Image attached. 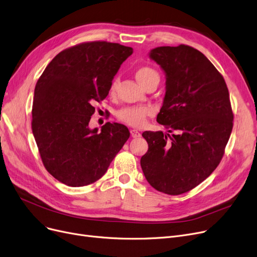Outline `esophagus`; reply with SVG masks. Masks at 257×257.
<instances>
[{
	"instance_id": "34e87169",
	"label": "esophagus",
	"mask_w": 257,
	"mask_h": 257,
	"mask_svg": "<svg viewBox=\"0 0 257 257\" xmlns=\"http://www.w3.org/2000/svg\"><path fill=\"white\" fill-rule=\"evenodd\" d=\"M130 133H131V137L135 138V139L141 137V133H140L138 130H136V129H131V130H130Z\"/></svg>"
}]
</instances>
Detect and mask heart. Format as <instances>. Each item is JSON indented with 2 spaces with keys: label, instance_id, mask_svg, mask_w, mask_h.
Masks as SVG:
<instances>
[{
  "label": "heart",
  "instance_id": "heart-1",
  "mask_svg": "<svg viewBox=\"0 0 257 257\" xmlns=\"http://www.w3.org/2000/svg\"><path fill=\"white\" fill-rule=\"evenodd\" d=\"M158 74L155 72V70L149 68V67H142L140 68L137 73H136V77L140 84L144 83L146 80H148L150 76ZM116 85H117V80H114L112 85H111V92H114L116 89ZM152 112V110L150 107H128V108H124L119 110L117 112V117L119 120H121L122 122H125L127 125L133 126V127H140L142 126L145 119L148 115H150Z\"/></svg>",
  "mask_w": 257,
  "mask_h": 257
}]
</instances>
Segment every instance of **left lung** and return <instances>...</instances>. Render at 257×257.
Listing matches in <instances>:
<instances>
[{
	"label": "left lung",
	"instance_id": "1",
	"mask_svg": "<svg viewBox=\"0 0 257 257\" xmlns=\"http://www.w3.org/2000/svg\"><path fill=\"white\" fill-rule=\"evenodd\" d=\"M149 58L166 76L159 124L168 131H145L148 151L141 166L158 191L178 195L204 182L218 166L233 127L224 77L205 55L187 45L162 46Z\"/></svg>",
	"mask_w": 257,
	"mask_h": 257
}]
</instances>
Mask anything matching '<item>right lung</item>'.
I'll use <instances>...</instances> for the list:
<instances>
[{
    "mask_svg": "<svg viewBox=\"0 0 257 257\" xmlns=\"http://www.w3.org/2000/svg\"><path fill=\"white\" fill-rule=\"evenodd\" d=\"M133 53L116 43L90 42L65 49L44 70L35 88L32 133L44 166L70 187L92 184L130 137L128 128L106 122L89 127L93 105L109 93L120 65Z\"/></svg>",
    "mask_w": 257,
    "mask_h": 257,
    "instance_id": "obj_1",
    "label": "right lung"
}]
</instances>
